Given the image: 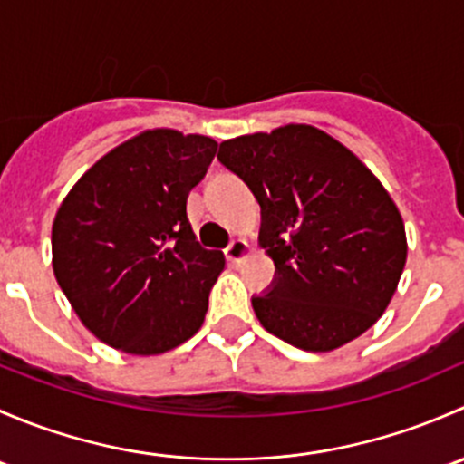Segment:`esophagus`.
<instances>
[{
	"label": "esophagus",
	"instance_id": "34e87169",
	"mask_svg": "<svg viewBox=\"0 0 464 464\" xmlns=\"http://www.w3.org/2000/svg\"><path fill=\"white\" fill-rule=\"evenodd\" d=\"M249 254H251V245L246 240H233L231 245L224 249V256H227V260L231 262V265H240V262Z\"/></svg>",
	"mask_w": 464,
	"mask_h": 464
}]
</instances>
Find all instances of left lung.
<instances>
[{
	"instance_id": "8db88e82",
	"label": "left lung",
	"mask_w": 464,
	"mask_h": 464,
	"mask_svg": "<svg viewBox=\"0 0 464 464\" xmlns=\"http://www.w3.org/2000/svg\"><path fill=\"white\" fill-rule=\"evenodd\" d=\"M260 204L274 285L251 298L266 332L330 353L379 321L406 265L404 219L382 181L319 128L289 123L219 143Z\"/></svg>"
}]
</instances>
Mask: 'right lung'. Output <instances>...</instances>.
<instances>
[{
	"instance_id": "obj_1",
	"label": "right lung",
	"mask_w": 464,
	"mask_h": 464,
	"mask_svg": "<svg viewBox=\"0 0 464 464\" xmlns=\"http://www.w3.org/2000/svg\"><path fill=\"white\" fill-rule=\"evenodd\" d=\"M218 143L145 130L76 181L51 228L53 274L93 336L128 354H161L202 327L222 251L195 237L188 193Z\"/></svg>"
}]
</instances>
